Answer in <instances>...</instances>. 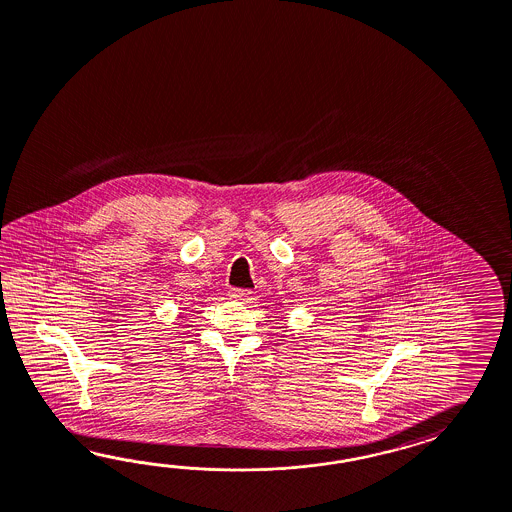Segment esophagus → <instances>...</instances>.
Masks as SVG:
<instances>
[{"instance_id":"34e87169","label":"esophagus","mask_w":512,"mask_h":512,"mask_svg":"<svg viewBox=\"0 0 512 512\" xmlns=\"http://www.w3.org/2000/svg\"><path fill=\"white\" fill-rule=\"evenodd\" d=\"M250 296V288H231L229 290V298L233 300H248Z\"/></svg>"}]
</instances>
